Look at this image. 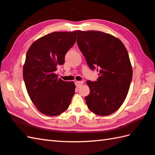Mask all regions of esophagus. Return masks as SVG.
Segmentation results:
<instances>
[{
	"label": "esophagus",
	"instance_id": "1",
	"mask_svg": "<svg viewBox=\"0 0 155 155\" xmlns=\"http://www.w3.org/2000/svg\"><path fill=\"white\" fill-rule=\"evenodd\" d=\"M75 86H76V87H80L81 85H82L83 81H76L75 82Z\"/></svg>",
	"mask_w": 155,
	"mask_h": 155
}]
</instances>
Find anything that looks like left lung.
Returning <instances> with one entry per match:
<instances>
[{
  "label": "left lung",
  "mask_w": 155,
  "mask_h": 155,
  "mask_svg": "<svg viewBox=\"0 0 155 155\" xmlns=\"http://www.w3.org/2000/svg\"><path fill=\"white\" fill-rule=\"evenodd\" d=\"M77 43L89 68L99 71L97 81H86L87 106L96 115H109L123 104L132 81L127 49L117 38L99 31L78 30Z\"/></svg>",
  "instance_id": "8db88e82"
}]
</instances>
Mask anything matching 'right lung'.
Here are the masks:
<instances>
[{
	"mask_svg": "<svg viewBox=\"0 0 155 155\" xmlns=\"http://www.w3.org/2000/svg\"><path fill=\"white\" fill-rule=\"evenodd\" d=\"M77 31H55L36 40L26 53L23 76L32 103L40 112L57 116L68 109L74 95L73 81L58 78L55 71L76 41Z\"/></svg>",
	"mask_w": 155,
	"mask_h": 155,
	"instance_id": "add662e5",
	"label": "right lung"
}]
</instances>
